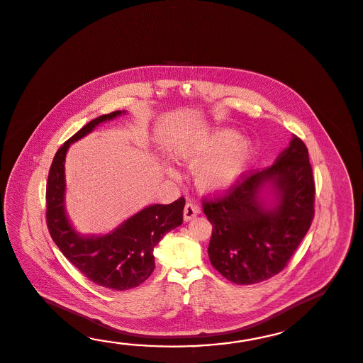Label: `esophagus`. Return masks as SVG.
Segmentation results:
<instances>
[{"mask_svg": "<svg viewBox=\"0 0 363 363\" xmlns=\"http://www.w3.org/2000/svg\"><path fill=\"white\" fill-rule=\"evenodd\" d=\"M199 213H201V208L198 206H195L193 203H186L185 208H184V220L185 221L193 220Z\"/></svg>", "mask_w": 363, "mask_h": 363, "instance_id": "34e87169", "label": "esophagus"}]
</instances>
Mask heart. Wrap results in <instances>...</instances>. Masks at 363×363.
Returning a JSON list of instances; mask_svg holds the SVG:
<instances>
[{"mask_svg": "<svg viewBox=\"0 0 363 363\" xmlns=\"http://www.w3.org/2000/svg\"><path fill=\"white\" fill-rule=\"evenodd\" d=\"M258 153L257 145L233 129H215L177 148L174 157L195 170V185L221 194L237 185ZM170 174L173 172L169 170Z\"/></svg>", "mask_w": 363, "mask_h": 363, "instance_id": "b5f03b06", "label": "heart"}]
</instances>
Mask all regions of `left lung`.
<instances>
[{"label": "left lung", "instance_id": "obj_1", "mask_svg": "<svg viewBox=\"0 0 363 363\" xmlns=\"http://www.w3.org/2000/svg\"><path fill=\"white\" fill-rule=\"evenodd\" d=\"M314 201L308 151L293 135L269 168L243 176L224 198L203 201L212 224L211 264L237 285L274 277L306 235Z\"/></svg>", "mask_w": 363, "mask_h": 363}]
</instances>
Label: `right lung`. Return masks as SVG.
I'll return each mask as SVG.
<instances>
[{
  "label": "right lung",
  "instance_id": "obj_1",
  "mask_svg": "<svg viewBox=\"0 0 363 363\" xmlns=\"http://www.w3.org/2000/svg\"><path fill=\"white\" fill-rule=\"evenodd\" d=\"M116 111L83 126L57 151L47 184V224L52 240L73 266L99 286L128 290L145 282L155 269L153 249L165 234L182 224L185 199L151 204L106 234H81L66 212L65 160L70 145L103 122L125 114Z\"/></svg>",
  "mask_w": 363,
  "mask_h": 363
}]
</instances>
